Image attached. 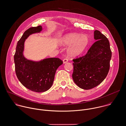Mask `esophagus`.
<instances>
[{
  "label": "esophagus",
  "mask_w": 126,
  "mask_h": 126,
  "mask_svg": "<svg viewBox=\"0 0 126 126\" xmlns=\"http://www.w3.org/2000/svg\"><path fill=\"white\" fill-rule=\"evenodd\" d=\"M68 61V60L67 58H64L63 60V64H65L66 63H67V62Z\"/></svg>",
  "instance_id": "esophagus-1"
}]
</instances>
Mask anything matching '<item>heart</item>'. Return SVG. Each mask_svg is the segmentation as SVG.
Instances as JSON below:
<instances>
[{
  "instance_id": "1",
  "label": "heart",
  "mask_w": 126,
  "mask_h": 126,
  "mask_svg": "<svg viewBox=\"0 0 126 126\" xmlns=\"http://www.w3.org/2000/svg\"><path fill=\"white\" fill-rule=\"evenodd\" d=\"M60 42L63 45H70L67 49V53L70 56L76 57L80 55L86 49L89 39L87 35L70 33L63 36Z\"/></svg>"
}]
</instances>
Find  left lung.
<instances>
[{
    "mask_svg": "<svg viewBox=\"0 0 126 126\" xmlns=\"http://www.w3.org/2000/svg\"><path fill=\"white\" fill-rule=\"evenodd\" d=\"M94 38L97 41L87 54L73 60L74 81L84 90H90L99 85L110 69L111 51L109 40L98 30L94 32Z\"/></svg>",
    "mask_w": 126,
    "mask_h": 126,
    "instance_id": "obj_1",
    "label": "left lung"
}]
</instances>
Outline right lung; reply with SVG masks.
I'll return each instance as SVG.
<instances>
[{"label": "right lung", "instance_id": "add662e5", "mask_svg": "<svg viewBox=\"0 0 126 126\" xmlns=\"http://www.w3.org/2000/svg\"><path fill=\"white\" fill-rule=\"evenodd\" d=\"M41 26L26 30L18 41L14 55L16 75L21 83L29 90L41 93L51 87L57 68L63 64L58 58H49L34 61L25 58L23 54L25 40L31 34L39 33Z\"/></svg>", "mask_w": 126, "mask_h": 126}]
</instances>
